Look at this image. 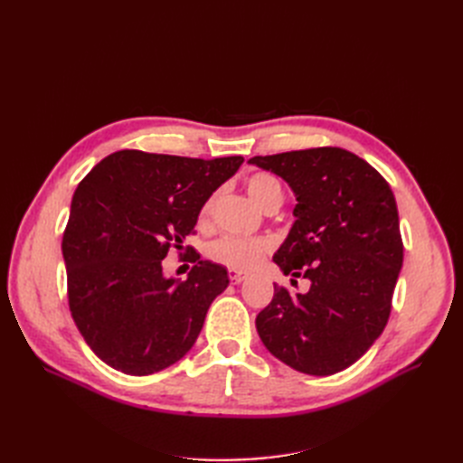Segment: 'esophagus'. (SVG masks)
Listing matches in <instances>:
<instances>
[{"instance_id":"1","label":"esophagus","mask_w":463,"mask_h":463,"mask_svg":"<svg viewBox=\"0 0 463 463\" xmlns=\"http://www.w3.org/2000/svg\"><path fill=\"white\" fill-rule=\"evenodd\" d=\"M230 279H232V284H241V282H245L247 276H245V274H240V272H232V274H230Z\"/></svg>"}]
</instances>
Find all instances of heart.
I'll return each mask as SVG.
<instances>
[{"label":"heart","instance_id":"b5f03b06","mask_svg":"<svg viewBox=\"0 0 463 463\" xmlns=\"http://www.w3.org/2000/svg\"><path fill=\"white\" fill-rule=\"evenodd\" d=\"M247 193L262 210L266 206H270L272 203L282 204V199H284V191H282V185H279V181L266 174H257L253 177H249ZM216 199H218V193L210 194L208 201L203 204L201 208L203 218H208L213 214ZM269 250H270V243L266 240H243V237L226 235L210 243L206 249V255L210 260L226 266L230 270L247 272V270H253Z\"/></svg>","mask_w":463,"mask_h":463}]
</instances>
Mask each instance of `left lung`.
Here are the masks:
<instances>
[{
	"label": "left lung",
	"instance_id": "1",
	"mask_svg": "<svg viewBox=\"0 0 463 463\" xmlns=\"http://www.w3.org/2000/svg\"><path fill=\"white\" fill-rule=\"evenodd\" d=\"M296 194V222L274 253L307 293L274 284L257 315L269 352L291 369L328 376L347 369L383 334L403 260L394 193L354 152L322 146L255 156ZM296 279H291V284Z\"/></svg>",
	"mask_w": 463,
	"mask_h": 463
}]
</instances>
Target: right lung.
<instances>
[{
	"label": "right lung",
	"instance_id": "right-lung-1",
	"mask_svg": "<svg viewBox=\"0 0 463 463\" xmlns=\"http://www.w3.org/2000/svg\"><path fill=\"white\" fill-rule=\"evenodd\" d=\"M241 164L243 156L119 150L80 181L61 243L69 309L106 365L152 374L197 342L228 270L194 253L197 264L179 282L164 276L162 260L172 247L184 249L203 204Z\"/></svg>",
	"mask_w": 463,
	"mask_h": 463
}]
</instances>
